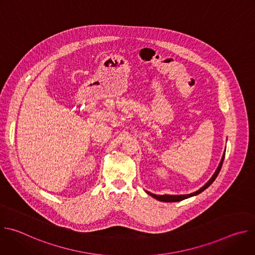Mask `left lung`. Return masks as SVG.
<instances>
[{
	"instance_id": "left-lung-1",
	"label": "left lung",
	"mask_w": 255,
	"mask_h": 255,
	"mask_svg": "<svg viewBox=\"0 0 255 255\" xmlns=\"http://www.w3.org/2000/svg\"><path fill=\"white\" fill-rule=\"evenodd\" d=\"M224 157H225V151H224V154L221 158V161L219 163V165H218L216 171L214 172V174L212 175V177L207 181V183L201 188L199 189L198 191L192 193V194H189V195H154V194H151L149 192H146L149 196H151L152 198L160 201V202H166V203H172V202H179V201H183L185 199H188V198H191V197H194V196H197L199 194H201L202 192H204L208 187H210L212 185L213 181L216 179V177L218 176V174H219L220 170H221V167H222V164H223V161H224Z\"/></svg>"
}]
</instances>
